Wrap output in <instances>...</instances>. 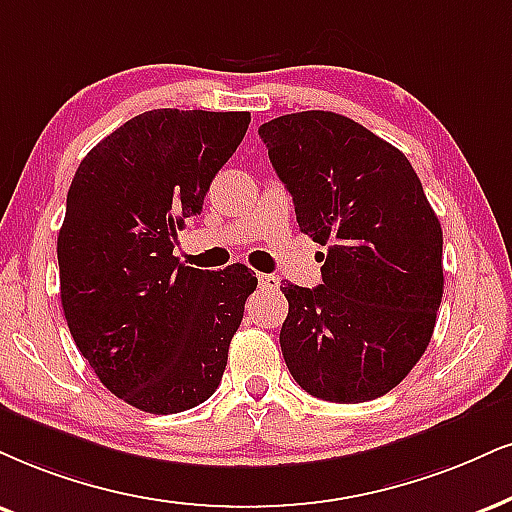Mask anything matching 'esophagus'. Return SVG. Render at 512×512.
Returning <instances> with one entry per match:
<instances>
[{"mask_svg":"<svg viewBox=\"0 0 512 512\" xmlns=\"http://www.w3.org/2000/svg\"><path fill=\"white\" fill-rule=\"evenodd\" d=\"M258 282H261V287H266V289H277V287H280V277H277V275L258 273Z\"/></svg>","mask_w":512,"mask_h":512,"instance_id":"esophagus-1","label":"esophagus"}]
</instances>
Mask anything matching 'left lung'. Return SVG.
Instances as JSON below:
<instances>
[{
    "label": "left lung",
    "instance_id": "obj_1",
    "mask_svg": "<svg viewBox=\"0 0 512 512\" xmlns=\"http://www.w3.org/2000/svg\"><path fill=\"white\" fill-rule=\"evenodd\" d=\"M301 232L327 246L323 285H285L280 346L311 396H384L430 344L444 294L441 225L406 156L332 111L258 128Z\"/></svg>",
    "mask_w": 512,
    "mask_h": 512
}]
</instances>
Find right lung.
<instances>
[{
	"label": "right lung",
	"instance_id": "obj_1",
	"mask_svg": "<svg viewBox=\"0 0 512 512\" xmlns=\"http://www.w3.org/2000/svg\"><path fill=\"white\" fill-rule=\"evenodd\" d=\"M249 123V111H144L68 189L56 242L68 330L104 387L144 413H182L218 389L258 285L239 263L211 273L173 256Z\"/></svg>",
	"mask_w": 512,
	"mask_h": 512
}]
</instances>
